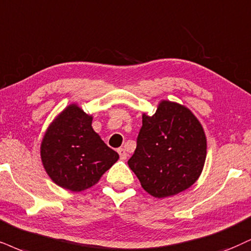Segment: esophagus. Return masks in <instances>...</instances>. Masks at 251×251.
<instances>
[{"mask_svg":"<svg viewBox=\"0 0 251 251\" xmlns=\"http://www.w3.org/2000/svg\"><path fill=\"white\" fill-rule=\"evenodd\" d=\"M117 152H119L121 159H126V156H128V154H126V151L123 149V148H120V149H117Z\"/></svg>","mask_w":251,"mask_h":251,"instance_id":"obj_1","label":"esophagus"}]
</instances>
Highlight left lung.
Returning <instances> with one entry per match:
<instances>
[{
	"label": "left lung",
	"instance_id": "left-lung-1",
	"mask_svg": "<svg viewBox=\"0 0 251 251\" xmlns=\"http://www.w3.org/2000/svg\"><path fill=\"white\" fill-rule=\"evenodd\" d=\"M206 136L188 108L162 101L152 116L143 114L129 168L154 198L175 196L199 178L206 160Z\"/></svg>",
	"mask_w": 251,
	"mask_h": 251
}]
</instances>
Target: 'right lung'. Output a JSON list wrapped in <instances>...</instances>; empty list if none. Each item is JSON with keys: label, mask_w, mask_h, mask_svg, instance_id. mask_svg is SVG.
Returning <instances> with one entry per match:
<instances>
[{"label": "right lung", "mask_w": 251, "mask_h": 251, "mask_svg": "<svg viewBox=\"0 0 251 251\" xmlns=\"http://www.w3.org/2000/svg\"><path fill=\"white\" fill-rule=\"evenodd\" d=\"M92 116L71 104L45 132L40 156L50 178L72 192L93 186L119 159V153L93 130Z\"/></svg>", "instance_id": "1"}]
</instances>
